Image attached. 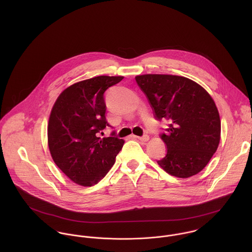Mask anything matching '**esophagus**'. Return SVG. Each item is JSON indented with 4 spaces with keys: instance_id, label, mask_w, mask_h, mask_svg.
Here are the masks:
<instances>
[{
    "instance_id": "obj_1",
    "label": "esophagus",
    "mask_w": 252,
    "mask_h": 252,
    "mask_svg": "<svg viewBox=\"0 0 252 252\" xmlns=\"http://www.w3.org/2000/svg\"><path fill=\"white\" fill-rule=\"evenodd\" d=\"M133 138H134V139H137V140H139V141H141V142H147V141H148V139H149V137H148L147 135H144L143 137H137V136H134Z\"/></svg>"
}]
</instances>
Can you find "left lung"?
<instances>
[{"instance_id": "left-lung-1", "label": "left lung", "mask_w": 252, "mask_h": 252, "mask_svg": "<svg viewBox=\"0 0 252 252\" xmlns=\"http://www.w3.org/2000/svg\"><path fill=\"white\" fill-rule=\"evenodd\" d=\"M157 120H167L166 156L157 161L168 174L187 179L201 172L216 153L221 124L216 103L195 81L172 74L137 75Z\"/></svg>"}]
</instances>
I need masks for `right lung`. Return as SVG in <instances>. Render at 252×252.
I'll return each mask as SVG.
<instances>
[{
  "label": "right lung",
  "instance_id": "1",
  "mask_svg": "<svg viewBox=\"0 0 252 252\" xmlns=\"http://www.w3.org/2000/svg\"><path fill=\"white\" fill-rule=\"evenodd\" d=\"M123 76L100 75L66 88L51 109L47 138L51 157L74 183L92 186L102 180L115 162L124 141L99 138L108 125L104 94Z\"/></svg>",
  "mask_w": 252,
  "mask_h": 252
}]
</instances>
